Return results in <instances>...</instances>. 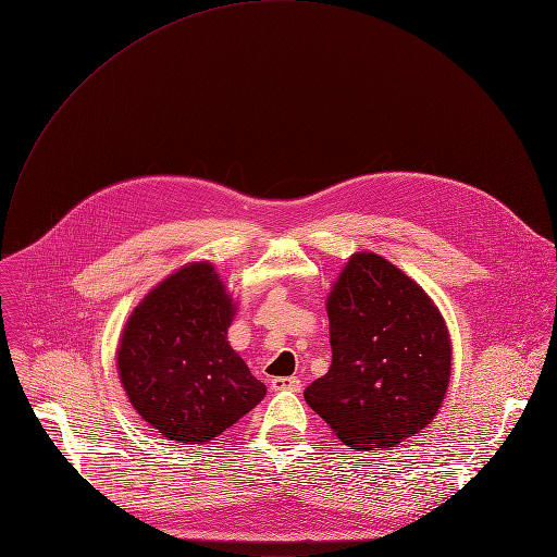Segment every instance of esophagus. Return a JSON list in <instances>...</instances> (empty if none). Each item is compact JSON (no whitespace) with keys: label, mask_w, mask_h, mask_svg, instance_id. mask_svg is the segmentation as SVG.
I'll list each match as a JSON object with an SVG mask.
<instances>
[{"label":"esophagus","mask_w":557,"mask_h":557,"mask_svg":"<svg viewBox=\"0 0 557 557\" xmlns=\"http://www.w3.org/2000/svg\"><path fill=\"white\" fill-rule=\"evenodd\" d=\"M273 389H277V392L286 389V392L299 394L301 392V381L297 376H280V379H273Z\"/></svg>","instance_id":"obj_1"}]
</instances>
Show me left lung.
<instances>
[{
  "label": "left lung",
  "mask_w": 557,
  "mask_h": 557,
  "mask_svg": "<svg viewBox=\"0 0 557 557\" xmlns=\"http://www.w3.org/2000/svg\"><path fill=\"white\" fill-rule=\"evenodd\" d=\"M332 364L308 407L354 450L392 448L426 429L450 381V334L433 299L396 264L354 253L327 301Z\"/></svg>",
  "instance_id": "8db88e82"
}]
</instances>
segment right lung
<instances>
[{"label": "right lung", "instance_id": "right-lung-1", "mask_svg": "<svg viewBox=\"0 0 557 557\" xmlns=\"http://www.w3.org/2000/svg\"><path fill=\"white\" fill-rule=\"evenodd\" d=\"M236 304L210 262L159 282L128 317L117 374L133 409L176 444H206L267 396L232 349Z\"/></svg>", "mask_w": 557, "mask_h": 557}]
</instances>
